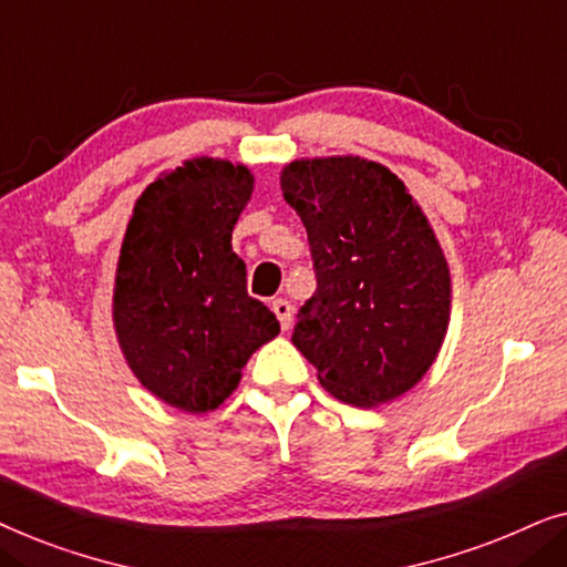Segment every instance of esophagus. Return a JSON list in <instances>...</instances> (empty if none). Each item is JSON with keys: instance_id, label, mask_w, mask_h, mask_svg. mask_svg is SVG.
Returning <instances> with one entry per match:
<instances>
[{"instance_id": "esophagus-1", "label": "esophagus", "mask_w": 567, "mask_h": 567, "mask_svg": "<svg viewBox=\"0 0 567 567\" xmlns=\"http://www.w3.org/2000/svg\"><path fill=\"white\" fill-rule=\"evenodd\" d=\"M270 307H274V312H276V317H278V322H281V328L289 330V328H291V320H293V309H291L289 301H286V299H276Z\"/></svg>"}]
</instances>
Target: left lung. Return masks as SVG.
Segmentation results:
<instances>
[{"instance_id":"1","label":"left lung","mask_w":567,"mask_h":567,"mask_svg":"<svg viewBox=\"0 0 567 567\" xmlns=\"http://www.w3.org/2000/svg\"><path fill=\"white\" fill-rule=\"evenodd\" d=\"M281 190L317 274L291 343L340 402L398 400L433 367L452 315V274L429 216L398 175L353 154L289 162Z\"/></svg>"}]
</instances>
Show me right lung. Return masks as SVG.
Returning a JSON list of instances; mask_svg holds the SVG:
<instances>
[{
	"mask_svg": "<svg viewBox=\"0 0 567 567\" xmlns=\"http://www.w3.org/2000/svg\"><path fill=\"white\" fill-rule=\"evenodd\" d=\"M255 175L196 157L154 177L136 198L113 286V328L134 377L185 413L216 410L250 355L281 330L247 293L231 229Z\"/></svg>",
	"mask_w": 567,
	"mask_h": 567,
	"instance_id": "obj_1",
	"label": "right lung"
}]
</instances>
